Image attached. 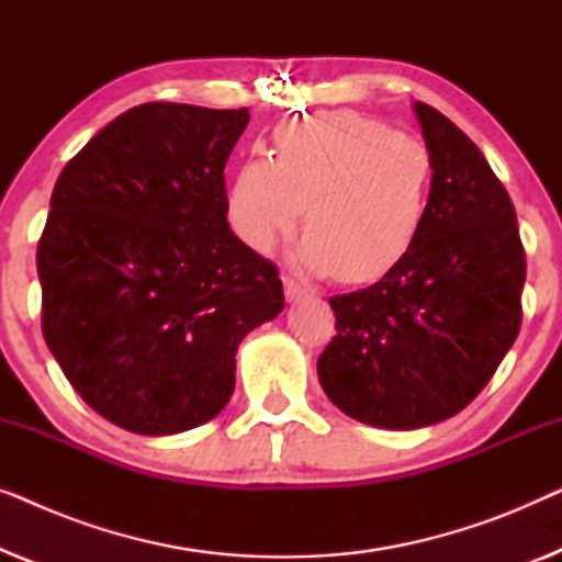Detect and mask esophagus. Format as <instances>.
I'll use <instances>...</instances> for the list:
<instances>
[{
  "mask_svg": "<svg viewBox=\"0 0 562 562\" xmlns=\"http://www.w3.org/2000/svg\"><path fill=\"white\" fill-rule=\"evenodd\" d=\"M283 294H286L289 302H299V299L310 296V289L302 286L296 279H291V276H283Z\"/></svg>",
  "mask_w": 562,
  "mask_h": 562,
  "instance_id": "obj_1",
  "label": "esophagus"
}]
</instances>
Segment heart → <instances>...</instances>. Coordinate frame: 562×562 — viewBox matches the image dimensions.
<instances>
[{
	"label": "heart",
	"mask_w": 562,
	"mask_h": 562,
	"mask_svg": "<svg viewBox=\"0 0 562 562\" xmlns=\"http://www.w3.org/2000/svg\"><path fill=\"white\" fill-rule=\"evenodd\" d=\"M432 153L417 137L356 112L281 125L271 158L237 168L227 191L233 233L271 252L294 233L304 206L299 260L345 283L381 279L409 256L427 222Z\"/></svg>",
	"instance_id": "heart-1"
}]
</instances>
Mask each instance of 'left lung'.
<instances>
[{"instance_id":"obj_1","label":"left lung","mask_w":562,"mask_h":562,"mask_svg":"<svg viewBox=\"0 0 562 562\" xmlns=\"http://www.w3.org/2000/svg\"><path fill=\"white\" fill-rule=\"evenodd\" d=\"M435 160L427 222L373 286L333 296L337 335L317 360L337 409L417 429L465 409L521 327L527 260L504 183L463 130L414 102Z\"/></svg>"}]
</instances>
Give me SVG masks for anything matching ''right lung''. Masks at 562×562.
Returning <instances> with one entry per match:
<instances>
[{
	"label": "right lung",
	"instance_id": "add662e5",
	"mask_svg": "<svg viewBox=\"0 0 562 562\" xmlns=\"http://www.w3.org/2000/svg\"><path fill=\"white\" fill-rule=\"evenodd\" d=\"M248 110L148 102L60 171L37 243L43 335L97 414L176 435L225 409L243 337L283 286L227 225L225 166Z\"/></svg>",
	"mask_w": 562,
	"mask_h": 562
}]
</instances>
